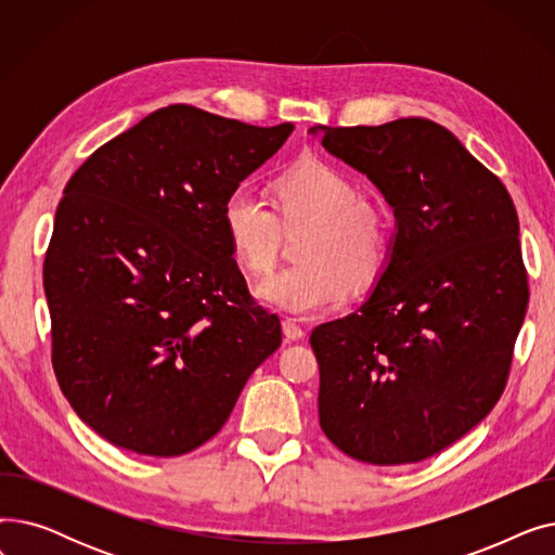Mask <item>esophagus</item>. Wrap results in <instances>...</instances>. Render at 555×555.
Wrapping results in <instances>:
<instances>
[{"label":"esophagus","mask_w":555,"mask_h":555,"mask_svg":"<svg viewBox=\"0 0 555 555\" xmlns=\"http://www.w3.org/2000/svg\"><path fill=\"white\" fill-rule=\"evenodd\" d=\"M283 335L289 341H299L306 337V331L295 322V319H283Z\"/></svg>","instance_id":"obj_1"}]
</instances>
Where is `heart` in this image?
<instances>
[{
    "instance_id": "b5f03b06",
    "label": "heart",
    "mask_w": 555,
    "mask_h": 555,
    "mask_svg": "<svg viewBox=\"0 0 555 555\" xmlns=\"http://www.w3.org/2000/svg\"><path fill=\"white\" fill-rule=\"evenodd\" d=\"M308 229L301 266L287 268L256 287L272 308L317 314L339 306L348 283L371 285L387 268L393 222L362 199L358 182L326 162H308L274 180V209L249 186H236L222 204V231L238 266L254 276L268 274L279 256L283 231Z\"/></svg>"
}]
</instances>
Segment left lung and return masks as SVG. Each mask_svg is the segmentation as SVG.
<instances>
[{
	"label": "left lung",
	"instance_id": "8db88e82",
	"mask_svg": "<svg viewBox=\"0 0 555 555\" xmlns=\"http://www.w3.org/2000/svg\"><path fill=\"white\" fill-rule=\"evenodd\" d=\"M322 132L383 191L398 231L371 297L310 335L319 425L358 461L416 463L504 393L529 304L517 211L498 175L429 119Z\"/></svg>",
	"mask_w": 555,
	"mask_h": 555
}]
</instances>
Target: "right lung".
<instances>
[{
    "mask_svg": "<svg viewBox=\"0 0 555 555\" xmlns=\"http://www.w3.org/2000/svg\"><path fill=\"white\" fill-rule=\"evenodd\" d=\"M293 124L258 128L168 105L72 175L44 256L51 364L105 441L180 456L220 431L281 346L227 245L224 197Z\"/></svg>",
    "mask_w": 555,
    "mask_h": 555,
    "instance_id": "right-lung-1",
    "label": "right lung"
}]
</instances>
